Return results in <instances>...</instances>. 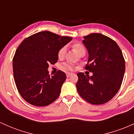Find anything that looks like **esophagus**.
I'll return each instance as SVG.
<instances>
[{"mask_svg":"<svg viewBox=\"0 0 134 134\" xmlns=\"http://www.w3.org/2000/svg\"><path fill=\"white\" fill-rule=\"evenodd\" d=\"M72 75V73H69V72H67L66 73V76L67 77H69Z\"/></svg>","mask_w":134,"mask_h":134,"instance_id":"34e87169","label":"esophagus"}]
</instances>
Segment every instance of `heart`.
<instances>
[{
    "mask_svg": "<svg viewBox=\"0 0 134 134\" xmlns=\"http://www.w3.org/2000/svg\"><path fill=\"white\" fill-rule=\"evenodd\" d=\"M72 47L73 48V49L77 52V54L79 55H82L83 54L85 53V47L82 43L79 42H75L72 45ZM66 49L65 47H61L58 51V56L59 59H63L64 58V55L66 54ZM62 69L64 70H68V71H73L74 70L75 67L73 64H71V63H63L61 66Z\"/></svg>",
    "mask_w": 134,
    "mask_h": 134,
    "instance_id": "heart-1",
    "label": "heart"
}]
</instances>
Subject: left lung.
I'll use <instances>...</instances> for the list:
<instances>
[{"mask_svg":"<svg viewBox=\"0 0 134 134\" xmlns=\"http://www.w3.org/2000/svg\"><path fill=\"white\" fill-rule=\"evenodd\" d=\"M82 42L88 53L85 70L89 76L77 74L76 88L80 96L92 104H103L110 100L119 91L125 70L122 52L115 41L100 34L83 37Z\"/></svg>","mask_w":134,"mask_h":134,"instance_id":"1","label":"left lung"}]
</instances>
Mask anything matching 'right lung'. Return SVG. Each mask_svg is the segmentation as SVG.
<instances>
[{
    "label": "right lung",
    "mask_w": 134,
    "mask_h": 134,
    "mask_svg": "<svg viewBox=\"0 0 134 134\" xmlns=\"http://www.w3.org/2000/svg\"><path fill=\"white\" fill-rule=\"evenodd\" d=\"M71 37H60L49 31L30 36L16 49L13 61L16 87L26 102L46 106L59 97L66 75L62 71L49 75V64L58 61V51L70 42Z\"/></svg>",
    "instance_id": "obj_1"
}]
</instances>
